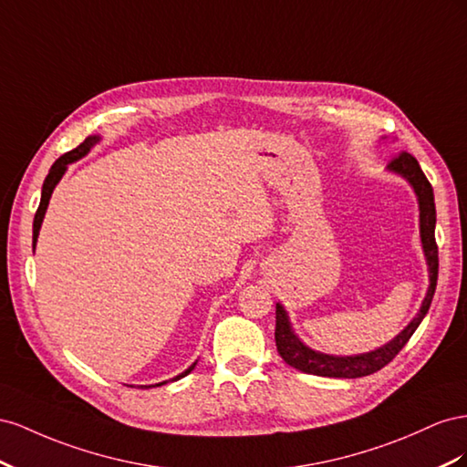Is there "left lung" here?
Returning a JSON list of instances; mask_svg holds the SVG:
<instances>
[{
    "label": "left lung",
    "instance_id": "obj_1",
    "mask_svg": "<svg viewBox=\"0 0 467 467\" xmlns=\"http://www.w3.org/2000/svg\"><path fill=\"white\" fill-rule=\"evenodd\" d=\"M389 170L401 174L409 180V183L415 188V193L419 197V209H420V238L426 260H429L431 270V285L426 291V297L422 301V307L419 315L412 318L410 325L389 344L381 346V348L359 354V356H328L315 352L307 348L289 327L287 313L284 311L282 305H275V346L279 356L284 358V362L291 368H296L305 374L323 376V378H364L379 371L383 366H388L391 359L401 352L403 346L412 337V332L419 328L422 323L424 315L429 313L431 303L436 291V279H438V246L434 238V224H436V207H434V192L431 182L426 180L424 171L420 170L417 158L409 154L407 150H401L395 154L389 162Z\"/></svg>",
    "mask_w": 467,
    "mask_h": 467
}]
</instances>
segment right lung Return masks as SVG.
I'll list each match as a JSON object with an SVG mask.
<instances>
[{"label": "right lung", "instance_id": "right-lung-1", "mask_svg": "<svg viewBox=\"0 0 467 467\" xmlns=\"http://www.w3.org/2000/svg\"><path fill=\"white\" fill-rule=\"evenodd\" d=\"M98 140H99L98 137H88L82 144L76 146L74 150L62 154V156L57 160V162L52 164V168H50V171H48V176H47V180H45V183H43L41 203H38V209H36V213H35V221H33V248H35V244H36V236H38V231H41V224H43V219H45L47 207H48V199H50V195H52V190H55V185H57V183L60 182V178L64 176V171H66V168H68V164L74 162V160H78V158H82L86 152H89L91 146L96 144ZM193 368H195V364L190 366L188 369L183 371V374L176 376L171 381H176V379H180V378H185ZM164 383H168V381L156 383V385H142V388H160V385H164Z\"/></svg>", "mask_w": 467, "mask_h": 467}]
</instances>
